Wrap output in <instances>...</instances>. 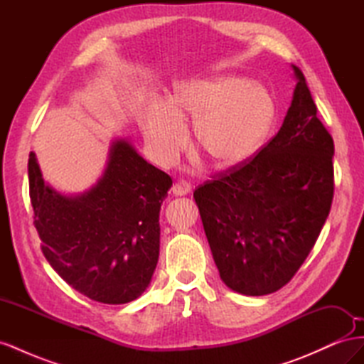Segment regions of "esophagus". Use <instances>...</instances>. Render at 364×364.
<instances>
[{
  "mask_svg": "<svg viewBox=\"0 0 364 364\" xmlns=\"http://www.w3.org/2000/svg\"><path fill=\"white\" fill-rule=\"evenodd\" d=\"M171 191L174 196H185L191 191V183H188L186 181H178L173 185Z\"/></svg>",
  "mask_w": 364,
  "mask_h": 364,
  "instance_id": "1",
  "label": "esophagus"
}]
</instances>
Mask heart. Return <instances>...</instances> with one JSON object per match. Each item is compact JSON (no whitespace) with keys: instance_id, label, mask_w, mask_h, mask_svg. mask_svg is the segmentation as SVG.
Returning <instances> with one entry per match:
<instances>
[{"instance_id":"b5f03b06","label":"heart","mask_w":364,"mask_h":364,"mask_svg":"<svg viewBox=\"0 0 364 364\" xmlns=\"http://www.w3.org/2000/svg\"><path fill=\"white\" fill-rule=\"evenodd\" d=\"M274 118V103L258 83L234 75L186 80L167 100L151 102L141 127L151 150L171 161L185 144L182 124L194 119L196 146L218 167H232L255 155Z\"/></svg>"}]
</instances>
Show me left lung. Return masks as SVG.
I'll return each instance as SVG.
<instances>
[{
    "label": "left lung",
    "mask_w": 364,
    "mask_h": 364,
    "mask_svg": "<svg viewBox=\"0 0 364 364\" xmlns=\"http://www.w3.org/2000/svg\"><path fill=\"white\" fill-rule=\"evenodd\" d=\"M291 67L297 83L278 134L194 191L220 278L246 296L273 293L294 277L333 203L334 141Z\"/></svg>",
    "instance_id": "1"
}]
</instances>
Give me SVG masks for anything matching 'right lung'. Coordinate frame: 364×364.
<instances>
[{
    "label": "right lung",
    "instance_id": "obj_1",
    "mask_svg": "<svg viewBox=\"0 0 364 364\" xmlns=\"http://www.w3.org/2000/svg\"><path fill=\"white\" fill-rule=\"evenodd\" d=\"M30 200L42 253L74 290L102 304H127L146 291L159 258V211L173 181L126 139L109 150L90 190L63 196L28 156Z\"/></svg>",
    "mask_w": 364,
    "mask_h": 364
}]
</instances>
